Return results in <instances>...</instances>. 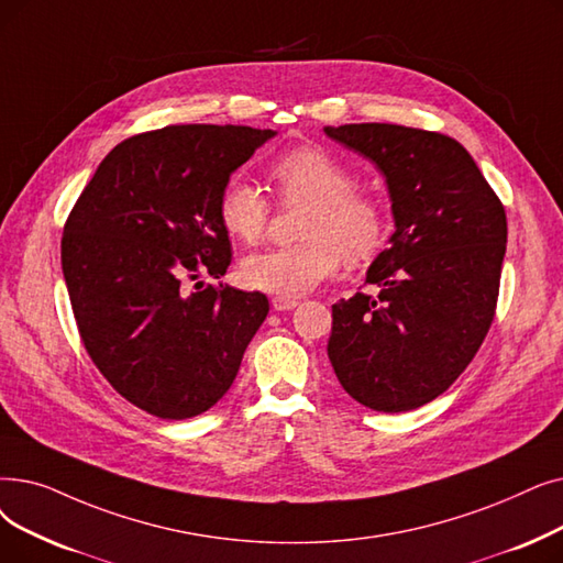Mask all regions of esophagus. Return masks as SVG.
<instances>
[{"label":"esophagus","mask_w":563,"mask_h":563,"mask_svg":"<svg viewBox=\"0 0 563 563\" xmlns=\"http://www.w3.org/2000/svg\"><path fill=\"white\" fill-rule=\"evenodd\" d=\"M272 306H274V310H291V308H297L299 306V301L297 299H287V297H272Z\"/></svg>","instance_id":"1"}]
</instances>
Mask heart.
Returning <instances> with one entry per match:
<instances>
[{
	"label": "heart",
	"instance_id": "b5f03b06",
	"mask_svg": "<svg viewBox=\"0 0 563 563\" xmlns=\"http://www.w3.org/2000/svg\"><path fill=\"white\" fill-rule=\"evenodd\" d=\"M285 202H308L299 243L251 253L241 260V283L274 297L295 299L331 278L345 262L371 260L386 239V211L375 195L354 188L352 169L322 146H297L272 167ZM272 216V202L246 177H232L218 195L223 228L255 243Z\"/></svg>",
	"mask_w": 563,
	"mask_h": 563
}]
</instances>
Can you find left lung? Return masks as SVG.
Here are the masks:
<instances>
[{
  "instance_id": "left-lung-1",
  "label": "left lung",
  "mask_w": 563,
  "mask_h": 563,
  "mask_svg": "<svg viewBox=\"0 0 563 563\" xmlns=\"http://www.w3.org/2000/svg\"><path fill=\"white\" fill-rule=\"evenodd\" d=\"M324 133L386 177L396 232L365 285L333 303L329 361L347 394L375 411L417 409L462 375L495 320L506 211L464 146L396 124Z\"/></svg>"
}]
</instances>
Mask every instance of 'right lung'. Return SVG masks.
Here are the masks:
<instances>
[{
	"label": "right lung",
	"mask_w": 563,
	"mask_h": 563,
	"mask_svg": "<svg viewBox=\"0 0 563 563\" xmlns=\"http://www.w3.org/2000/svg\"><path fill=\"white\" fill-rule=\"evenodd\" d=\"M274 131L186 124L140 133L103 158L68 213L62 268L82 345L119 396L158 419L207 411L232 386L268 314L225 276L218 195Z\"/></svg>",
	"instance_id": "right-lung-1"
}]
</instances>
